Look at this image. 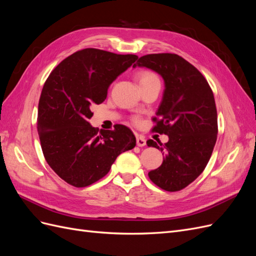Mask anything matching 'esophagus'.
Masks as SVG:
<instances>
[{"mask_svg":"<svg viewBox=\"0 0 256 256\" xmlns=\"http://www.w3.org/2000/svg\"><path fill=\"white\" fill-rule=\"evenodd\" d=\"M136 145L138 147H143L146 145V140L145 138L142 136H136Z\"/></svg>","mask_w":256,"mask_h":256,"instance_id":"1","label":"esophagus"}]
</instances>
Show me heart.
<instances>
[{
    "label": "heart",
    "mask_w": 256,
    "mask_h": 256,
    "mask_svg": "<svg viewBox=\"0 0 256 256\" xmlns=\"http://www.w3.org/2000/svg\"><path fill=\"white\" fill-rule=\"evenodd\" d=\"M138 82H140V83L158 80L157 76H154L152 72H140V74H138ZM138 122V120H136V122Z\"/></svg>",
    "instance_id": "obj_1"
}]
</instances>
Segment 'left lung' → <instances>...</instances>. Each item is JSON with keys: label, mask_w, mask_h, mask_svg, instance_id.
Returning a JSON list of instances; mask_svg holds the SVG:
<instances>
[{"label": "left lung", "mask_w": 256, "mask_h": 256, "mask_svg": "<svg viewBox=\"0 0 256 256\" xmlns=\"http://www.w3.org/2000/svg\"><path fill=\"white\" fill-rule=\"evenodd\" d=\"M136 66L157 72L164 82L156 112L160 120L154 130L166 134L168 141L146 142L164 154L162 164L148 176L166 191L182 190L204 171L216 141L218 120L212 90L203 74L177 54H148L138 58L134 68Z\"/></svg>", "instance_id": "8db88e82"}]
</instances>
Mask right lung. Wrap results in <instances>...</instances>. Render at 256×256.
<instances>
[{
    "instance_id": "1",
    "label": "right lung",
    "mask_w": 256,
    "mask_h": 256,
    "mask_svg": "<svg viewBox=\"0 0 256 256\" xmlns=\"http://www.w3.org/2000/svg\"><path fill=\"white\" fill-rule=\"evenodd\" d=\"M136 60L134 54L83 49L60 62L46 81L38 104V134L46 161L69 184H94L122 152L136 146L128 127L98 132L88 120L92 106L104 102L113 81Z\"/></svg>"
}]
</instances>
